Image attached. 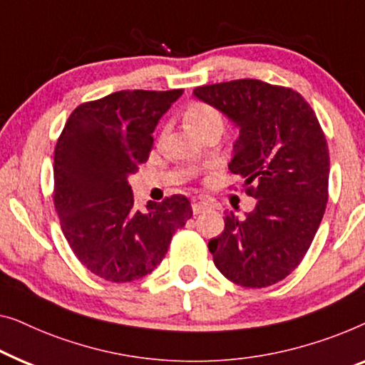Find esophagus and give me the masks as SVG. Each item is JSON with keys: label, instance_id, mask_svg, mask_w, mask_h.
<instances>
[{"label": "esophagus", "instance_id": "esophagus-1", "mask_svg": "<svg viewBox=\"0 0 365 365\" xmlns=\"http://www.w3.org/2000/svg\"><path fill=\"white\" fill-rule=\"evenodd\" d=\"M207 208H208V203L203 202V200H198V198L192 200V210H193L195 215H200L202 212H205Z\"/></svg>", "mask_w": 365, "mask_h": 365}]
</instances>
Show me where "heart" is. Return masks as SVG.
I'll return each mask as SVG.
<instances>
[{
    "mask_svg": "<svg viewBox=\"0 0 365 365\" xmlns=\"http://www.w3.org/2000/svg\"><path fill=\"white\" fill-rule=\"evenodd\" d=\"M185 120L195 133L203 137L212 129H222L225 125L223 114L217 107L207 104V102H193L185 110Z\"/></svg>",
    "mask_w": 365,
    "mask_h": 365,
    "instance_id": "obj_1",
    "label": "heart"
}]
</instances>
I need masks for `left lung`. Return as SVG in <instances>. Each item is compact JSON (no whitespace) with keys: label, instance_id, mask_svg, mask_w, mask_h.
<instances>
[{"label":"left lung","instance_id":"8db88e82","mask_svg":"<svg viewBox=\"0 0 365 365\" xmlns=\"http://www.w3.org/2000/svg\"><path fill=\"white\" fill-rule=\"evenodd\" d=\"M193 96L240 129L228 168L245 178L246 193L258 200L245 220L225 215L223 233L208 241L213 263L235 284L278 283L304 258L324 215L329 183L324 132L304 97L287 87L238 79L197 87Z\"/></svg>","mask_w":365,"mask_h":365}]
</instances>
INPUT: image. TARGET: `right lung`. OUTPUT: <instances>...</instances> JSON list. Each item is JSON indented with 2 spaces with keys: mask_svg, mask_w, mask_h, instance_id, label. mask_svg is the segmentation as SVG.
I'll return each mask as SVG.
<instances>
[{
  "mask_svg": "<svg viewBox=\"0 0 365 365\" xmlns=\"http://www.w3.org/2000/svg\"><path fill=\"white\" fill-rule=\"evenodd\" d=\"M183 94L120 91L76 107L54 150V207L78 259L112 283L150 274L192 217L188 198L133 207L127 178L147 162L158 120Z\"/></svg>",
  "mask_w": 365,
  "mask_h": 365,
  "instance_id": "obj_1",
  "label": "right lung"
}]
</instances>
